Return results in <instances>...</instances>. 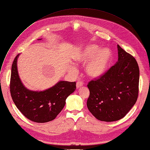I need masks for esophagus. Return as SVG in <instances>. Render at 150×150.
Returning <instances> with one entry per match:
<instances>
[{
    "label": "esophagus",
    "instance_id": "34e87169",
    "mask_svg": "<svg viewBox=\"0 0 150 150\" xmlns=\"http://www.w3.org/2000/svg\"><path fill=\"white\" fill-rule=\"evenodd\" d=\"M82 86H83V84H82V82H80V81H77V83H76V87L77 89H79L81 88V87H82Z\"/></svg>",
    "mask_w": 150,
    "mask_h": 150
}]
</instances>
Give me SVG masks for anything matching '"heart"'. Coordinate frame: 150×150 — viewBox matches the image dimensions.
<instances>
[{"instance_id": "heart-1", "label": "heart", "mask_w": 150, "mask_h": 150, "mask_svg": "<svg viewBox=\"0 0 150 150\" xmlns=\"http://www.w3.org/2000/svg\"><path fill=\"white\" fill-rule=\"evenodd\" d=\"M110 50L105 48L100 50L96 45L87 46L77 54L76 61L86 64L90 60L86 68L87 74L91 77H99L104 74L112 60Z\"/></svg>"}]
</instances>
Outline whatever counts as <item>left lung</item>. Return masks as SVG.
Returning <instances> with one entry per match:
<instances>
[{
  "instance_id": "1",
  "label": "left lung",
  "mask_w": 150,
  "mask_h": 150,
  "mask_svg": "<svg viewBox=\"0 0 150 150\" xmlns=\"http://www.w3.org/2000/svg\"><path fill=\"white\" fill-rule=\"evenodd\" d=\"M118 59L102 76L87 84L89 110L97 119L114 122L124 117L136 103L140 70L135 58L117 45Z\"/></svg>"
}]
</instances>
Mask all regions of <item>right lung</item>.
<instances>
[{"instance_id": "add662e5", "label": "right lung", "mask_w": 150, "mask_h": 150, "mask_svg": "<svg viewBox=\"0 0 150 150\" xmlns=\"http://www.w3.org/2000/svg\"><path fill=\"white\" fill-rule=\"evenodd\" d=\"M18 56L12 65L10 82L14 104L25 117L33 122L45 123L54 120L64 107L66 98L76 90V82L59 81L44 91H30L19 78L17 66Z\"/></svg>"}]
</instances>
